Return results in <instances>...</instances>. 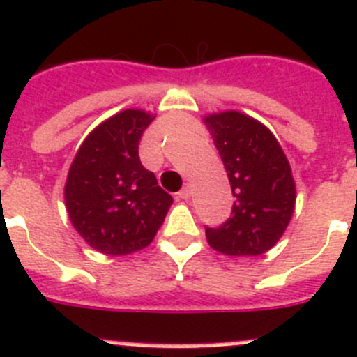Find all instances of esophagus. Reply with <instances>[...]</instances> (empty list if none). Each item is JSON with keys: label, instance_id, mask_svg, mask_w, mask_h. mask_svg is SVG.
Masks as SVG:
<instances>
[{"label": "esophagus", "instance_id": "34e87169", "mask_svg": "<svg viewBox=\"0 0 357 357\" xmlns=\"http://www.w3.org/2000/svg\"><path fill=\"white\" fill-rule=\"evenodd\" d=\"M178 197L183 199V201H188V199L192 197V188H190V185L183 186V190L178 194Z\"/></svg>", "mask_w": 357, "mask_h": 357}]
</instances>
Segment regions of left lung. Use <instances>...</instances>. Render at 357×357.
<instances>
[{"label": "left lung", "mask_w": 357, "mask_h": 357, "mask_svg": "<svg viewBox=\"0 0 357 357\" xmlns=\"http://www.w3.org/2000/svg\"><path fill=\"white\" fill-rule=\"evenodd\" d=\"M202 121L236 197L231 218L218 229H206V239L231 257L266 254L284 236L296 208L291 163L271 130L245 112H213Z\"/></svg>", "instance_id": "obj_1"}]
</instances>
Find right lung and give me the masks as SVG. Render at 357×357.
<instances>
[{
    "label": "right lung",
    "mask_w": 357,
    "mask_h": 357,
    "mask_svg": "<svg viewBox=\"0 0 357 357\" xmlns=\"http://www.w3.org/2000/svg\"><path fill=\"white\" fill-rule=\"evenodd\" d=\"M155 114L125 109L100 123L77 149L65 183L73 229L100 254L128 255L155 239L172 197L142 167L139 141Z\"/></svg>",
    "instance_id": "1"
}]
</instances>
